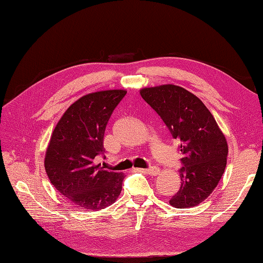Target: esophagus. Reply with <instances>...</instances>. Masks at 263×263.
<instances>
[{"label": "esophagus", "mask_w": 263, "mask_h": 263, "mask_svg": "<svg viewBox=\"0 0 263 263\" xmlns=\"http://www.w3.org/2000/svg\"><path fill=\"white\" fill-rule=\"evenodd\" d=\"M140 171H141V172H143V173H146V174L152 175V176H156V175H158V174H159V172H160V170L158 168V167H156V166L148 167V168L140 170Z\"/></svg>", "instance_id": "34e87169"}]
</instances>
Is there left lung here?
<instances>
[{"label":"left lung","mask_w":263,"mask_h":263,"mask_svg":"<svg viewBox=\"0 0 263 263\" xmlns=\"http://www.w3.org/2000/svg\"><path fill=\"white\" fill-rule=\"evenodd\" d=\"M140 95L180 142L181 186L170 203L180 209L198 205L224 174L228 154L225 136L204 104L182 87L143 88Z\"/></svg>","instance_id":"1"}]
</instances>
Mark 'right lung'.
Listing matches in <instances>:
<instances>
[{"instance_id": "obj_1", "label": "right lung", "mask_w": 263, "mask_h": 263, "mask_svg": "<svg viewBox=\"0 0 263 263\" xmlns=\"http://www.w3.org/2000/svg\"><path fill=\"white\" fill-rule=\"evenodd\" d=\"M125 90H104L78 99L55 126L45 156L49 181L79 209L100 210L114 203L124 175L100 167L106 125Z\"/></svg>"}]
</instances>
